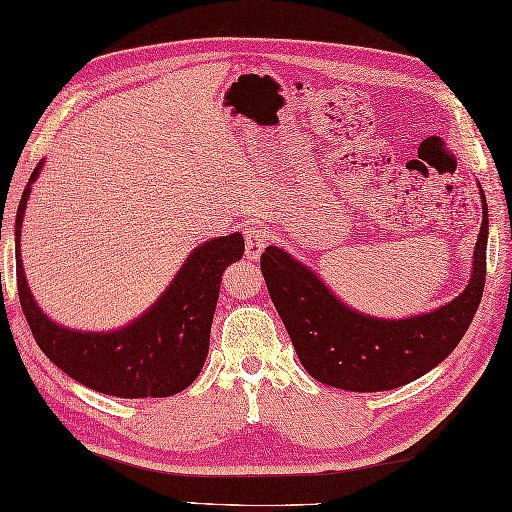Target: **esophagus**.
<instances>
[{"label":"esophagus","mask_w":512,"mask_h":512,"mask_svg":"<svg viewBox=\"0 0 512 512\" xmlns=\"http://www.w3.org/2000/svg\"><path fill=\"white\" fill-rule=\"evenodd\" d=\"M244 242H246V259L250 262H257L262 250L268 244V233L264 226H248L244 230Z\"/></svg>","instance_id":"esophagus-1"}]
</instances>
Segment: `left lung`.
I'll return each mask as SVG.
<instances>
[{
    "label": "left lung",
    "instance_id": "8db88e82",
    "mask_svg": "<svg viewBox=\"0 0 512 512\" xmlns=\"http://www.w3.org/2000/svg\"><path fill=\"white\" fill-rule=\"evenodd\" d=\"M479 193L484 219L473 255V275L462 295L433 313L406 319L357 313L282 248L264 250L262 273L270 299L299 362L317 382L353 393L393 390L426 375L453 353L473 322L486 284L488 206L482 186Z\"/></svg>",
    "mask_w": 512,
    "mask_h": 512
}]
</instances>
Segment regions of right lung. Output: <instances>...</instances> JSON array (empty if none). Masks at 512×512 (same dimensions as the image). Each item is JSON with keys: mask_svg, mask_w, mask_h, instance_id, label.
<instances>
[{"mask_svg": "<svg viewBox=\"0 0 512 512\" xmlns=\"http://www.w3.org/2000/svg\"><path fill=\"white\" fill-rule=\"evenodd\" d=\"M42 166L44 162H39L30 175L15 217L19 304L37 346L68 377L97 393L126 399L182 393L204 368L219 284L224 270L242 259L244 237L233 233L197 246L166 293L128 326L108 333L64 328L37 306L19 259V235L30 184Z\"/></svg>", "mask_w": 512, "mask_h": 512, "instance_id": "add662e5", "label": "right lung"}]
</instances>
